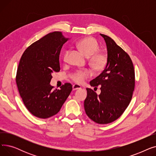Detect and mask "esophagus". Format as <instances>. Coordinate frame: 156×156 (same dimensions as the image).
Returning a JSON list of instances; mask_svg holds the SVG:
<instances>
[{
	"label": "esophagus",
	"mask_w": 156,
	"mask_h": 156,
	"mask_svg": "<svg viewBox=\"0 0 156 156\" xmlns=\"http://www.w3.org/2000/svg\"><path fill=\"white\" fill-rule=\"evenodd\" d=\"M81 87L79 85H77V84H75L73 85V90H79V89H81Z\"/></svg>",
	"instance_id": "esophagus-1"
}]
</instances>
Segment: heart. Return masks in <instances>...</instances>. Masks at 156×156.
Returning <instances> with one entry per match:
<instances>
[{"label": "heart", "instance_id": "1", "mask_svg": "<svg viewBox=\"0 0 156 156\" xmlns=\"http://www.w3.org/2000/svg\"><path fill=\"white\" fill-rule=\"evenodd\" d=\"M77 48L82 52L85 56L89 58V63L95 71H102L108 64V57L104 53L97 52L99 46L96 41L90 37H87L80 40L76 43ZM69 52L66 51L64 55V60H67ZM91 73L88 70L76 71L72 76L73 80L77 83H82L83 80L90 76Z\"/></svg>", "mask_w": 156, "mask_h": 156}]
</instances>
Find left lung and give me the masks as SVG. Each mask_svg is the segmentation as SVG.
<instances>
[{
    "label": "left lung",
    "instance_id": "1",
    "mask_svg": "<svg viewBox=\"0 0 156 156\" xmlns=\"http://www.w3.org/2000/svg\"><path fill=\"white\" fill-rule=\"evenodd\" d=\"M108 51V64L104 70L92 80V87H101L97 94L87 88L84 101L87 115L99 124L110 123L119 118L127 108L135 88V71L128 54L109 37L100 34Z\"/></svg>",
    "mask_w": 156,
    "mask_h": 156
}]
</instances>
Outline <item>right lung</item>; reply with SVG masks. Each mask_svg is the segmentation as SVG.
<instances>
[{"label":"right lung","instance_id":"1","mask_svg":"<svg viewBox=\"0 0 156 156\" xmlns=\"http://www.w3.org/2000/svg\"><path fill=\"white\" fill-rule=\"evenodd\" d=\"M69 39L61 32L50 33L29 46L21 56L16 84L24 104L37 118L55 115L72 90L68 83L60 90H53L50 84L53 73L60 71L61 50Z\"/></svg>","mask_w":156,"mask_h":156}]
</instances>
